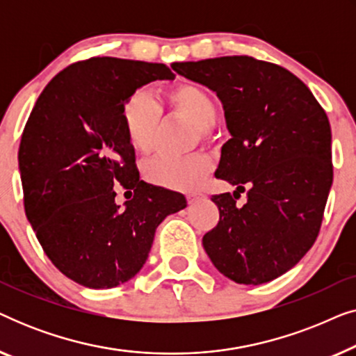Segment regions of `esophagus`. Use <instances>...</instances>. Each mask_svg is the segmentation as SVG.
Segmentation results:
<instances>
[{"mask_svg":"<svg viewBox=\"0 0 356 356\" xmlns=\"http://www.w3.org/2000/svg\"><path fill=\"white\" fill-rule=\"evenodd\" d=\"M202 199H204L202 194H188V204H191V206L199 201H202Z\"/></svg>","mask_w":356,"mask_h":356,"instance_id":"esophagus-1","label":"esophagus"}]
</instances>
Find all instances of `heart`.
<instances>
[{
  "mask_svg": "<svg viewBox=\"0 0 356 356\" xmlns=\"http://www.w3.org/2000/svg\"><path fill=\"white\" fill-rule=\"evenodd\" d=\"M162 104L170 111L186 118L206 138L217 120V105L211 95L194 84H177L163 92ZM160 110L144 92H134L121 106V123L128 143L136 152L149 154L154 149L159 131ZM211 172V160L204 154L188 157L160 155L144 165L150 183L170 189H194Z\"/></svg>",
  "mask_w": 356,
  "mask_h": 356,
  "instance_id": "b5f03b06",
  "label": "heart"
}]
</instances>
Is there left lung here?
<instances>
[{"instance_id": "1", "label": "left lung", "mask_w": 356, "mask_h": 356, "mask_svg": "<svg viewBox=\"0 0 356 356\" xmlns=\"http://www.w3.org/2000/svg\"><path fill=\"white\" fill-rule=\"evenodd\" d=\"M172 67L216 92L232 136L216 177L236 189L212 196L220 220L204 250L236 284L274 280L318 238L334 175L327 115L303 81L272 63L222 56ZM245 191L247 204L236 207Z\"/></svg>"}]
</instances>
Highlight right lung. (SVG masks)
I'll return each mask as SVG.
<instances>
[{"label": "right lung", "instance_id": "1", "mask_svg": "<svg viewBox=\"0 0 356 356\" xmlns=\"http://www.w3.org/2000/svg\"><path fill=\"white\" fill-rule=\"evenodd\" d=\"M160 63L90 58L53 77L19 147L24 207L56 269L87 289H113L147 261L163 218L186 197L139 178L121 106L139 87L173 81ZM135 196L121 208L113 186Z\"/></svg>", "mask_w": 356, "mask_h": 356}]
</instances>
